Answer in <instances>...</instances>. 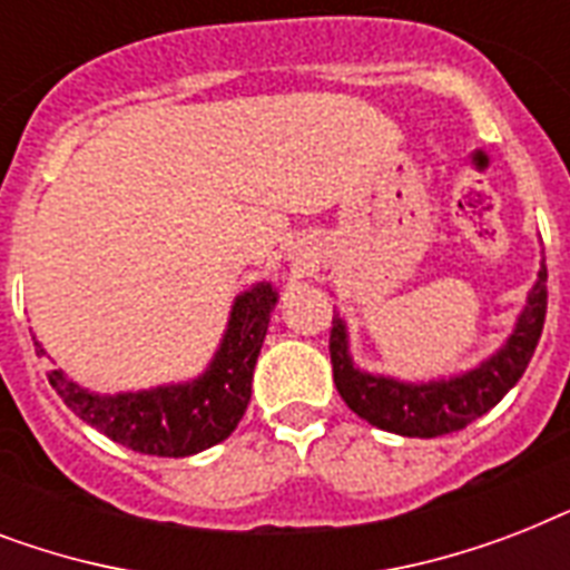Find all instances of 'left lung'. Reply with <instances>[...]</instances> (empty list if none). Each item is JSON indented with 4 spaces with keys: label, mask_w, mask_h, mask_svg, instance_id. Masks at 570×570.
<instances>
[{
    "label": "left lung",
    "mask_w": 570,
    "mask_h": 570,
    "mask_svg": "<svg viewBox=\"0 0 570 570\" xmlns=\"http://www.w3.org/2000/svg\"><path fill=\"white\" fill-rule=\"evenodd\" d=\"M548 313V266L541 263L539 281L523 307L518 328L491 361L461 375L434 384H402L393 379L366 375L352 366L343 322H331V364L340 396L361 420L384 432L405 438H441L459 432L482 414H488L509 390L518 384L539 346Z\"/></svg>",
    "instance_id": "obj_1"
}]
</instances>
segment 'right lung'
Returning a JSON list of instances; mask_svg holds the SVG:
<instances>
[{"label":"right lung","mask_w":570,"mask_h":570,"mask_svg":"<svg viewBox=\"0 0 570 570\" xmlns=\"http://www.w3.org/2000/svg\"><path fill=\"white\" fill-rule=\"evenodd\" d=\"M275 302L277 293L268 284H257L239 295L233 304L230 325L218 355L191 384L97 396L76 387L61 370H49L47 379L79 420L100 429L115 443H124L141 455L163 459L195 455L230 438L245 416L254 364ZM35 352L43 355L40 343H35Z\"/></svg>","instance_id":"right-lung-1"}]
</instances>
